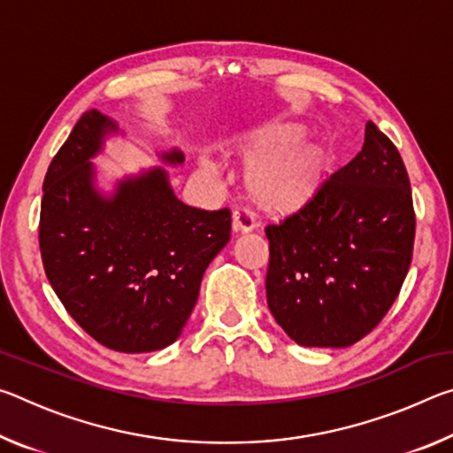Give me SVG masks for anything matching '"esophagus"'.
I'll return each instance as SVG.
<instances>
[{
    "mask_svg": "<svg viewBox=\"0 0 453 453\" xmlns=\"http://www.w3.org/2000/svg\"><path fill=\"white\" fill-rule=\"evenodd\" d=\"M256 227H257V216H256L254 210L248 208V205H242V208H237L234 211V229H235V232L248 234Z\"/></svg>",
    "mask_w": 453,
    "mask_h": 453,
    "instance_id": "obj_1",
    "label": "esophagus"
}]
</instances>
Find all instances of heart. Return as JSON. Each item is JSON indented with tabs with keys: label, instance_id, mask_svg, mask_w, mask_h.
Returning <instances> with one entry per match:
<instances>
[{
	"label": "heart",
	"instance_id": "1",
	"mask_svg": "<svg viewBox=\"0 0 453 453\" xmlns=\"http://www.w3.org/2000/svg\"><path fill=\"white\" fill-rule=\"evenodd\" d=\"M300 142L296 127L272 129L259 134L250 145L254 157H267L257 165L254 181L259 194L265 199H288L300 196L310 186L319 167V151L313 145H293ZM292 150H289L288 148ZM208 170H216V164L205 162Z\"/></svg>",
	"mask_w": 453,
	"mask_h": 453
}]
</instances>
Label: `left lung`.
Masks as SVG:
<instances>
[{
	"label": "left lung",
	"instance_id": "8db88e82",
	"mask_svg": "<svg viewBox=\"0 0 453 453\" xmlns=\"http://www.w3.org/2000/svg\"><path fill=\"white\" fill-rule=\"evenodd\" d=\"M265 235L267 308L283 332L305 348L359 342L411 264L416 213L400 151L367 121L362 151Z\"/></svg>",
	"mask_w": 453,
	"mask_h": 453
}]
</instances>
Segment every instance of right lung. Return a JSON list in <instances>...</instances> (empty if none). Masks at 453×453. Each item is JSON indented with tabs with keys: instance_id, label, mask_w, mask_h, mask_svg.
<instances>
[{
	"instance_id": "1",
	"label": "right lung",
	"mask_w": 453,
	"mask_h": 453,
	"mask_svg": "<svg viewBox=\"0 0 453 453\" xmlns=\"http://www.w3.org/2000/svg\"><path fill=\"white\" fill-rule=\"evenodd\" d=\"M116 121L89 110L51 159L43 180L40 250L67 313L102 346L145 354L181 335L211 259L229 242L232 211L175 197L165 167L96 186V157ZM162 162L181 165L180 150Z\"/></svg>"
}]
</instances>
